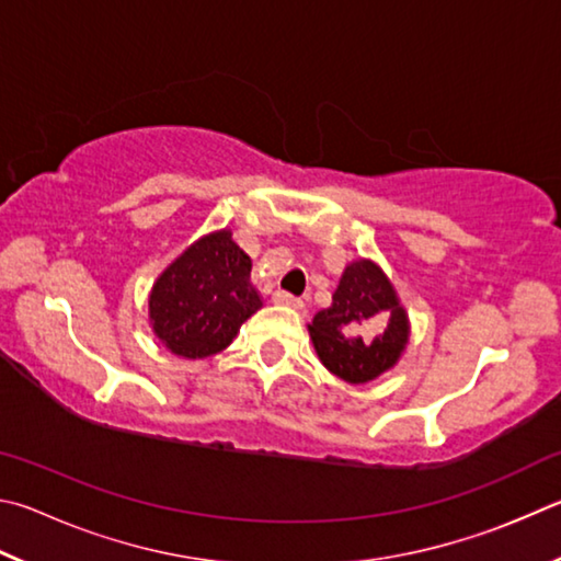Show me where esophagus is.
<instances>
[{"label":"esophagus","mask_w":561,"mask_h":561,"mask_svg":"<svg viewBox=\"0 0 561 561\" xmlns=\"http://www.w3.org/2000/svg\"><path fill=\"white\" fill-rule=\"evenodd\" d=\"M273 302H278V306H286V308H296V310L302 308V298L293 296V293H288V290H275Z\"/></svg>","instance_id":"34e87169"}]
</instances>
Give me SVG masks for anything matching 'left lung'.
I'll use <instances>...</instances> for the list:
<instances>
[{"label": "left lung", "instance_id": "left-lung-1", "mask_svg": "<svg viewBox=\"0 0 561 561\" xmlns=\"http://www.w3.org/2000/svg\"><path fill=\"white\" fill-rule=\"evenodd\" d=\"M308 330L322 365L352 385L387 371L409 340L407 312L371 261L347 265L332 306L320 310Z\"/></svg>", "mask_w": 561, "mask_h": 561}]
</instances>
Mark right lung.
I'll use <instances>...</instances> for the list:
<instances>
[{
	"label": "right lung",
	"mask_w": 561,
	"mask_h": 561,
	"mask_svg": "<svg viewBox=\"0 0 561 561\" xmlns=\"http://www.w3.org/2000/svg\"><path fill=\"white\" fill-rule=\"evenodd\" d=\"M261 306L251 259L224 229L196 241L157 278L150 322L174 355L204 359L229 347L241 322Z\"/></svg>",
	"instance_id": "add662e5"
}]
</instances>
